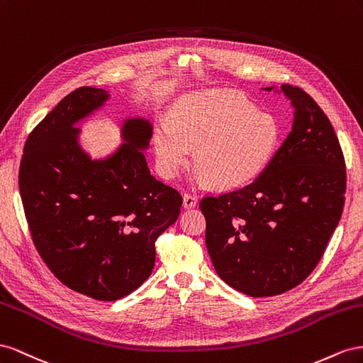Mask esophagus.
<instances>
[{
    "label": "esophagus",
    "mask_w": 363,
    "mask_h": 363,
    "mask_svg": "<svg viewBox=\"0 0 363 363\" xmlns=\"http://www.w3.org/2000/svg\"><path fill=\"white\" fill-rule=\"evenodd\" d=\"M198 205V196L191 193L184 194V208H194Z\"/></svg>",
    "instance_id": "esophagus-1"
}]
</instances>
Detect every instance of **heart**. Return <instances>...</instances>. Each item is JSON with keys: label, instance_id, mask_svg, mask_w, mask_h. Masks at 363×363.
<instances>
[{"label": "heart", "instance_id": "obj_1", "mask_svg": "<svg viewBox=\"0 0 363 363\" xmlns=\"http://www.w3.org/2000/svg\"><path fill=\"white\" fill-rule=\"evenodd\" d=\"M281 128L272 113L257 111L235 91L211 89L182 97L153 130L161 173L176 178L193 157L198 179L239 187L260 174L278 147Z\"/></svg>", "mask_w": 363, "mask_h": 363}]
</instances>
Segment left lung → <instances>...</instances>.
I'll list each match as a JSON object with an SVG mask.
<instances>
[{"label":"left lung","mask_w":363,"mask_h":363,"mask_svg":"<svg viewBox=\"0 0 363 363\" xmlns=\"http://www.w3.org/2000/svg\"><path fill=\"white\" fill-rule=\"evenodd\" d=\"M281 89L295 108L281 147L254 182L199 203L217 275L255 298L284 294L312 274L345 202V160L328 117L301 88Z\"/></svg>","instance_id":"1"}]
</instances>
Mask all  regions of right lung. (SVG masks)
Returning <instances> with one entry per match:
<instances>
[{
  "mask_svg": "<svg viewBox=\"0 0 363 363\" xmlns=\"http://www.w3.org/2000/svg\"><path fill=\"white\" fill-rule=\"evenodd\" d=\"M82 86L30 132L19 165V193L32 240L62 284L99 301L138 289L155 266V242L181 213V193L150 174L143 149L147 120L123 124V146L92 161L74 124L108 100Z\"/></svg>",
  "mask_w": 363,
  "mask_h": 363,
  "instance_id": "1",
  "label": "right lung"
}]
</instances>
